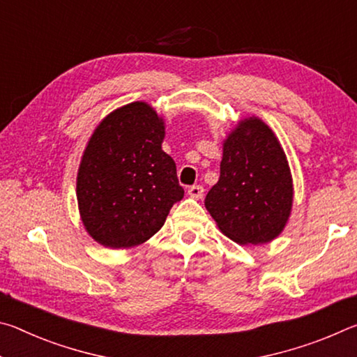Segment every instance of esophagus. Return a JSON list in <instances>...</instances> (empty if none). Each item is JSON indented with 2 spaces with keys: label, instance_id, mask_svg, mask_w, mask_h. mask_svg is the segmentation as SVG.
Returning a JSON list of instances; mask_svg holds the SVG:
<instances>
[{
  "label": "esophagus",
  "instance_id": "esophagus-1",
  "mask_svg": "<svg viewBox=\"0 0 357 357\" xmlns=\"http://www.w3.org/2000/svg\"><path fill=\"white\" fill-rule=\"evenodd\" d=\"M203 187L202 185H192L189 187V190H187V195H189L190 198H195V200H198V198L203 197Z\"/></svg>",
  "mask_w": 357,
  "mask_h": 357
}]
</instances>
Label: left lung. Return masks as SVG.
Wrapping results in <instances>:
<instances>
[{"label": "left lung", "instance_id": "1", "mask_svg": "<svg viewBox=\"0 0 357 357\" xmlns=\"http://www.w3.org/2000/svg\"><path fill=\"white\" fill-rule=\"evenodd\" d=\"M293 195L279 138L257 116L241 119L223 140L220 178L204 200L217 227L241 245L268 244L285 228Z\"/></svg>", "mask_w": 357, "mask_h": 357}]
</instances>
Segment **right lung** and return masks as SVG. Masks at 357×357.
Wrapping results in <instances>:
<instances>
[{"label": "right lung", "mask_w": 357, "mask_h": 357, "mask_svg": "<svg viewBox=\"0 0 357 357\" xmlns=\"http://www.w3.org/2000/svg\"><path fill=\"white\" fill-rule=\"evenodd\" d=\"M164 138L165 121L146 102L116 108L94 129L78 167L77 202L96 243L110 249L143 244L184 197Z\"/></svg>", "instance_id": "right-lung-1"}]
</instances>
